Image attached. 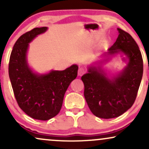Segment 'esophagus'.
<instances>
[{
  "mask_svg": "<svg viewBox=\"0 0 149 149\" xmlns=\"http://www.w3.org/2000/svg\"><path fill=\"white\" fill-rule=\"evenodd\" d=\"M85 72H86V71H85V69H83V68H80V69H78V74L79 76H83V74H85Z\"/></svg>",
  "mask_w": 149,
  "mask_h": 149,
  "instance_id": "obj_1",
  "label": "esophagus"
}]
</instances>
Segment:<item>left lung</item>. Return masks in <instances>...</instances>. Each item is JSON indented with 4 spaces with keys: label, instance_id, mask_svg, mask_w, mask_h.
Instances as JSON below:
<instances>
[{
    "label": "left lung",
    "instance_id": "left-lung-1",
    "mask_svg": "<svg viewBox=\"0 0 149 149\" xmlns=\"http://www.w3.org/2000/svg\"><path fill=\"white\" fill-rule=\"evenodd\" d=\"M118 37L108 54L123 52L129 61L116 76L109 78L102 70V61L88 67L81 77L84 83V96L90 111L97 117L109 119L118 117L134 104L143 76V59L133 38L118 28Z\"/></svg>",
    "mask_w": 149,
    "mask_h": 149
}]
</instances>
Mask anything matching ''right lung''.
Segmentation results:
<instances>
[{
    "mask_svg": "<svg viewBox=\"0 0 149 149\" xmlns=\"http://www.w3.org/2000/svg\"><path fill=\"white\" fill-rule=\"evenodd\" d=\"M47 29L45 26L35 28L19 38L10 54L8 69L19 107L32 118L40 120H47L59 113L65 92L77 77L78 69L76 64L45 74L31 69L26 59L29 43Z\"/></svg>",
    "mask_w": 149,
    "mask_h": 149,
    "instance_id": "right-lung-1",
    "label": "right lung"
}]
</instances>
